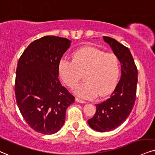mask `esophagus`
<instances>
[{"instance_id": "obj_1", "label": "esophagus", "mask_w": 155, "mask_h": 155, "mask_svg": "<svg viewBox=\"0 0 155 155\" xmlns=\"http://www.w3.org/2000/svg\"><path fill=\"white\" fill-rule=\"evenodd\" d=\"M75 101H77V102H78V103H82V104H84V103H85V101L81 100V99H80V98H75Z\"/></svg>"}]
</instances>
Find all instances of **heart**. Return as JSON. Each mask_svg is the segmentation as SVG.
Instances as JSON below:
<instances>
[{"mask_svg":"<svg viewBox=\"0 0 155 155\" xmlns=\"http://www.w3.org/2000/svg\"><path fill=\"white\" fill-rule=\"evenodd\" d=\"M59 72L64 83L71 88L78 85L84 74L85 82L76 87L74 93L82 98L91 99L98 94L105 96L113 91L119 75V61L114 53L85 47L74 53L72 62L61 60Z\"/></svg>","mask_w":155,"mask_h":155,"instance_id":"b5f03b06","label":"heart"}]
</instances>
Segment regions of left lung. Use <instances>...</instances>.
<instances>
[{"mask_svg":"<svg viewBox=\"0 0 155 155\" xmlns=\"http://www.w3.org/2000/svg\"><path fill=\"white\" fill-rule=\"evenodd\" d=\"M103 38L120 61L121 76L110 98L96 104V112L87 123L94 130L106 132L121 125L132 110L136 100L138 74L129 48L113 38Z\"/></svg>","mask_w":155,"mask_h":155,"instance_id":"8db88e82","label":"left lung"}]
</instances>
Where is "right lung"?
I'll return each instance as SVG.
<instances>
[{"mask_svg":"<svg viewBox=\"0 0 155 155\" xmlns=\"http://www.w3.org/2000/svg\"><path fill=\"white\" fill-rule=\"evenodd\" d=\"M71 41L45 36L28 46L19 58L15 95L21 114L31 129L52 134L62 128L74 97L59 81V64Z\"/></svg>","mask_w":155,"mask_h":155,"instance_id":"obj_1","label":"right lung"}]
</instances>
